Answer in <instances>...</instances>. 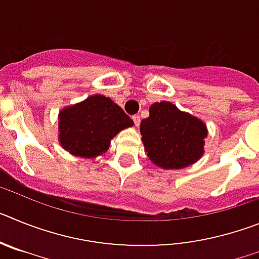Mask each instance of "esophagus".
I'll list each match as a JSON object with an SVG mask.
<instances>
[{
	"mask_svg": "<svg viewBox=\"0 0 259 259\" xmlns=\"http://www.w3.org/2000/svg\"><path fill=\"white\" fill-rule=\"evenodd\" d=\"M132 119H134L135 125H136V127H139V125H140V116H139V115H134V116H132Z\"/></svg>",
	"mask_w": 259,
	"mask_h": 259,
	"instance_id": "obj_1",
	"label": "esophagus"
}]
</instances>
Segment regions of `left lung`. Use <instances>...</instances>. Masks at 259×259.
<instances>
[{
    "label": "left lung",
    "instance_id": "1",
    "mask_svg": "<svg viewBox=\"0 0 259 259\" xmlns=\"http://www.w3.org/2000/svg\"><path fill=\"white\" fill-rule=\"evenodd\" d=\"M140 132L149 159L164 170H179L197 162L207 136L202 120L167 101L150 106L149 118L143 119Z\"/></svg>",
    "mask_w": 259,
    "mask_h": 259
}]
</instances>
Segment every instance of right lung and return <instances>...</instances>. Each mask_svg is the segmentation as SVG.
Returning a JSON list of instances; mask_svg holds the SVG:
<instances>
[{
  "instance_id": "1",
  "label": "right lung",
  "mask_w": 259,
  "mask_h": 259,
  "mask_svg": "<svg viewBox=\"0 0 259 259\" xmlns=\"http://www.w3.org/2000/svg\"><path fill=\"white\" fill-rule=\"evenodd\" d=\"M59 143L72 155L95 158L106 152L115 135L132 127V120L109 97L95 95L65 107L58 115Z\"/></svg>"
}]
</instances>
